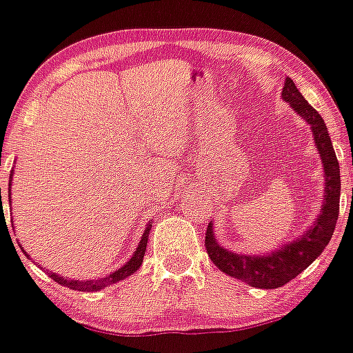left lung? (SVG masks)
<instances>
[{"mask_svg": "<svg viewBox=\"0 0 353 353\" xmlns=\"http://www.w3.org/2000/svg\"><path fill=\"white\" fill-rule=\"evenodd\" d=\"M281 97L290 105L297 116H301V119H305L310 125L312 136L316 141V150L321 156L323 172H325V196H323V205L319 208V216L312 223V226H308V230L303 232V236L290 243H285L276 250L266 252V254L250 256V254L228 250L217 243L212 221L206 228L205 237L208 257L214 261V265L219 270L236 277V279L245 281L246 285L266 288V290L286 285L288 281L299 276L301 272L306 270L321 256V252L325 250L334 236L335 223L339 216V163L335 157L330 134L326 130L325 121L319 116V112L312 107L303 97V94L297 90L296 83L292 81L290 77H286Z\"/></svg>", "mask_w": 353, "mask_h": 353, "instance_id": "8db88e82", "label": "left lung"}]
</instances>
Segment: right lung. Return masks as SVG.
I'll use <instances>...</instances> for the list:
<instances>
[{
	"label": "right lung",
	"instance_id": "obj_1",
	"mask_svg": "<svg viewBox=\"0 0 353 353\" xmlns=\"http://www.w3.org/2000/svg\"><path fill=\"white\" fill-rule=\"evenodd\" d=\"M12 176H14V172H10V179H8V192H10V186H12ZM0 203L3 205L1 188H0ZM8 203H10V194H8ZM1 208H3V206H1ZM152 223H154V221H148L147 226H145L141 239H139V243H137L136 252L132 254L130 259H128L127 263L121 266V268H117V270H114L112 274H108V276L97 277V279L83 281V279H68V277H65V276H57L56 272H52V270H47V274L52 277L56 283H59V285L68 286V288H72V290H79V292L103 290L105 286H110V285H114V283H117V281L127 279V277H130L132 274H134V272H137V268L141 266L143 256H145V250H147L148 232H150V228H152ZM25 256H28L27 252H25ZM39 268H41V266H39Z\"/></svg>",
	"mask_w": 353,
	"mask_h": 353
}]
</instances>
